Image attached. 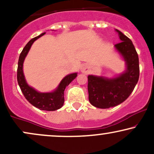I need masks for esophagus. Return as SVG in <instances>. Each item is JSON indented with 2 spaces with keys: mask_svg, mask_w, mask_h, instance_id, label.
<instances>
[{
  "mask_svg": "<svg viewBox=\"0 0 154 154\" xmlns=\"http://www.w3.org/2000/svg\"><path fill=\"white\" fill-rule=\"evenodd\" d=\"M86 68H81V71L83 72V73H86Z\"/></svg>",
  "mask_w": 154,
  "mask_h": 154,
  "instance_id": "34e87169",
  "label": "esophagus"
}]
</instances>
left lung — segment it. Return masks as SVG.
<instances>
[{"label": "left lung", "mask_w": 154, "mask_h": 154, "mask_svg": "<svg viewBox=\"0 0 154 154\" xmlns=\"http://www.w3.org/2000/svg\"><path fill=\"white\" fill-rule=\"evenodd\" d=\"M116 31L121 42L116 44L115 48L124 58L126 70L119 76L111 79L88 75L89 102L99 109H109L123 103L133 92L139 78V61L135 47L124 34Z\"/></svg>", "instance_id": "left-lung-1"}]
</instances>
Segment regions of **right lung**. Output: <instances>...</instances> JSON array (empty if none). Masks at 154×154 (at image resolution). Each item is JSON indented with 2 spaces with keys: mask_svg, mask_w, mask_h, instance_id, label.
Returning <instances> with one entry per match:
<instances>
[{
  "mask_svg": "<svg viewBox=\"0 0 154 154\" xmlns=\"http://www.w3.org/2000/svg\"><path fill=\"white\" fill-rule=\"evenodd\" d=\"M45 33L33 38L28 42L23 49L19 56L18 63V69H17V81L20 86V90L23 94L25 98L30 103L40 110L43 111H56L60 109L64 103V91L66 86L69 85L72 81L77 76V73H71L66 75L60 83L59 86L55 91L51 93H40L35 89L30 87L26 83L23 71V64L26 56H27L28 51L31 48L34 41Z\"/></svg>",
  "mask_w": 154,
  "mask_h": 154,
  "instance_id": "add662e5",
  "label": "right lung"
}]
</instances>
